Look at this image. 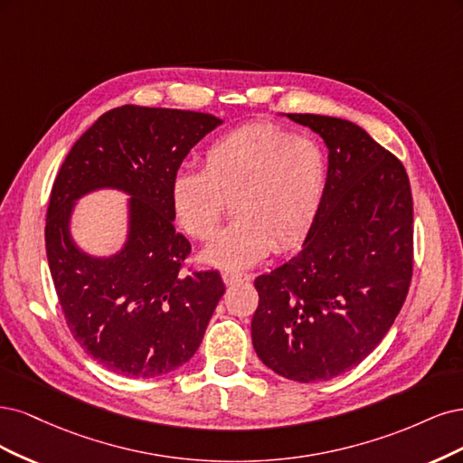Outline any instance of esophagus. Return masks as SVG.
<instances>
[{
    "label": "esophagus",
    "mask_w": 463,
    "mask_h": 463,
    "mask_svg": "<svg viewBox=\"0 0 463 463\" xmlns=\"http://www.w3.org/2000/svg\"><path fill=\"white\" fill-rule=\"evenodd\" d=\"M221 277H222V280H225L227 287H232V285H236V282H246V280H250V275L234 273V271H222Z\"/></svg>",
    "instance_id": "esophagus-1"
}]
</instances>
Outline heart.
Listing matches in <instances>:
<instances>
[{
	"label": "heart",
	"mask_w": 463,
	"mask_h": 463,
	"mask_svg": "<svg viewBox=\"0 0 463 463\" xmlns=\"http://www.w3.org/2000/svg\"><path fill=\"white\" fill-rule=\"evenodd\" d=\"M329 186V159L319 140L269 123L217 138L202 173H178L173 212L196 241L212 238L232 207L234 222L202 251L207 265L242 271L271 251L300 246L316 225Z\"/></svg>",
	"instance_id": "1"
}]
</instances>
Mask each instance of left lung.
<instances>
[{"instance_id":"obj_1","label":"left lung","mask_w":463,"mask_h":463,"mask_svg":"<svg viewBox=\"0 0 463 463\" xmlns=\"http://www.w3.org/2000/svg\"><path fill=\"white\" fill-rule=\"evenodd\" d=\"M285 117L323 138L329 186L302 250L253 282L251 342L279 375L317 383L364 362L392 326L411 280L413 202L404 165L362 127Z\"/></svg>"}]
</instances>
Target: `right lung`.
<instances>
[{
	"label": "right lung",
	"mask_w": 463,
	"mask_h": 463,
	"mask_svg": "<svg viewBox=\"0 0 463 463\" xmlns=\"http://www.w3.org/2000/svg\"><path fill=\"white\" fill-rule=\"evenodd\" d=\"M222 121L210 113L123 106L74 142L52 188L46 253L72 336L117 375H167L196 354L225 282L181 273L190 242L173 227L171 184L183 159ZM130 195L126 241L94 257L73 241V207L88 193Z\"/></svg>",
	"instance_id": "right-lung-1"
}]
</instances>
